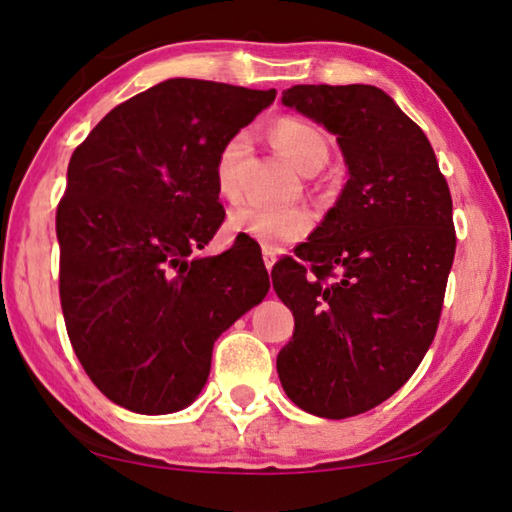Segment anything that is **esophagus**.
Returning a JSON list of instances; mask_svg holds the SVG:
<instances>
[{
	"label": "esophagus",
	"mask_w": 512,
	"mask_h": 512,
	"mask_svg": "<svg viewBox=\"0 0 512 512\" xmlns=\"http://www.w3.org/2000/svg\"><path fill=\"white\" fill-rule=\"evenodd\" d=\"M275 262H277V253H275V250H273V248H264V266L268 268V271H271Z\"/></svg>",
	"instance_id": "obj_1"
}]
</instances>
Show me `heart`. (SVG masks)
Returning <instances> with one entry per match:
<instances>
[{"label": "heart", "mask_w": 512, "mask_h": 512, "mask_svg": "<svg viewBox=\"0 0 512 512\" xmlns=\"http://www.w3.org/2000/svg\"><path fill=\"white\" fill-rule=\"evenodd\" d=\"M271 140L284 158L300 171L314 173L327 160V140L314 124L300 117H280L271 124ZM248 133H235L225 140L214 164L216 189L223 196L239 192V162L246 153ZM314 216L307 207H273L257 201H244L232 207L228 228L235 235L248 237L264 248H282L309 235Z\"/></svg>", "instance_id": "b5f03b06"}]
</instances>
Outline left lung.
I'll list each match as a JSON object with an SVG mask.
<instances>
[{"mask_svg": "<svg viewBox=\"0 0 512 512\" xmlns=\"http://www.w3.org/2000/svg\"><path fill=\"white\" fill-rule=\"evenodd\" d=\"M282 103L336 135L348 183L273 266L296 329L277 354L302 411L343 420L388 400L436 336L456 253L452 194L427 135L375 85H293Z\"/></svg>", "mask_w": 512, "mask_h": 512, "instance_id": "1", "label": "left lung"}]
</instances>
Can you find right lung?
<instances>
[{"label": "right lung", "mask_w": 512, "mask_h": 512, "mask_svg": "<svg viewBox=\"0 0 512 512\" xmlns=\"http://www.w3.org/2000/svg\"><path fill=\"white\" fill-rule=\"evenodd\" d=\"M275 90L169 79L76 146L56 212L60 305L72 348L110 402L144 415L203 391L214 341L264 300L257 241L194 257L223 223L214 164Z\"/></svg>", "instance_id": "1"}]
</instances>
